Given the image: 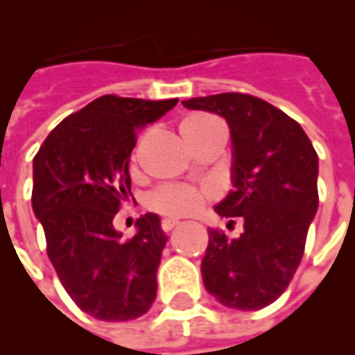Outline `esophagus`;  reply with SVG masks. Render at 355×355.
<instances>
[{
    "label": "esophagus",
    "mask_w": 355,
    "mask_h": 355,
    "mask_svg": "<svg viewBox=\"0 0 355 355\" xmlns=\"http://www.w3.org/2000/svg\"><path fill=\"white\" fill-rule=\"evenodd\" d=\"M178 225H180V220H178V218L168 217V218H162V220H161V228L164 232H170L172 228H175Z\"/></svg>",
    "instance_id": "1"
}]
</instances>
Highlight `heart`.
Returning <instances> with one entry per match:
<instances>
[{"instance_id": "heart-1", "label": "heart", "mask_w": 355, "mask_h": 355, "mask_svg": "<svg viewBox=\"0 0 355 355\" xmlns=\"http://www.w3.org/2000/svg\"><path fill=\"white\" fill-rule=\"evenodd\" d=\"M209 117L206 116H193L187 117L181 129H187L191 125H198L202 121H207ZM215 196V189L209 185L204 187H191V185H166L159 187L157 191L148 196V207L151 211L168 215V217H183L191 215L202 209L207 200Z\"/></svg>"}]
</instances>
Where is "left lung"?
<instances>
[{"label": "left lung", "instance_id": "1", "mask_svg": "<svg viewBox=\"0 0 355 355\" xmlns=\"http://www.w3.org/2000/svg\"><path fill=\"white\" fill-rule=\"evenodd\" d=\"M183 106L223 116L230 127L234 189L215 211L230 225L243 220L236 239L207 230L204 286L225 307H268L288 288L303 257L318 209V155L295 119L254 95L218 93Z\"/></svg>", "mask_w": 355, "mask_h": 355}]
</instances>
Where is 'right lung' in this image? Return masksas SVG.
I'll use <instances>...</instances> for the list:
<instances>
[{"label":"right lung","instance_id":"add662e5","mask_svg":"<svg viewBox=\"0 0 355 355\" xmlns=\"http://www.w3.org/2000/svg\"><path fill=\"white\" fill-rule=\"evenodd\" d=\"M178 105V98L103 95L67 116L33 159L31 206L46 252L67 294L105 322L142 316L157 295V269L166 236L155 213L123 239L114 217L130 194L129 161L137 132Z\"/></svg>","mask_w":355,"mask_h":355}]
</instances>
